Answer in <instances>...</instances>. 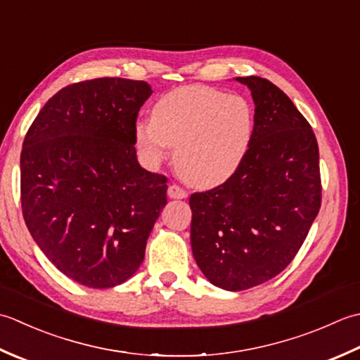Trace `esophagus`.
Returning <instances> with one entry per match:
<instances>
[{
    "mask_svg": "<svg viewBox=\"0 0 360 360\" xmlns=\"http://www.w3.org/2000/svg\"><path fill=\"white\" fill-rule=\"evenodd\" d=\"M186 191L177 185H171L167 188V197H169V199H186Z\"/></svg>",
    "mask_w": 360,
    "mask_h": 360,
    "instance_id": "1",
    "label": "esophagus"
}]
</instances>
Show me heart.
<instances>
[{"instance_id": "1", "label": "heart", "mask_w": 360, "mask_h": 360, "mask_svg": "<svg viewBox=\"0 0 360 360\" xmlns=\"http://www.w3.org/2000/svg\"><path fill=\"white\" fill-rule=\"evenodd\" d=\"M253 108L245 98L211 86L191 85L166 93L152 107L150 121L138 122V150L157 165L174 150V163L186 181L212 188L238 171L250 148Z\"/></svg>"}]
</instances>
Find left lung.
<instances>
[{"label":"left lung","mask_w":360,"mask_h":360,"mask_svg":"<svg viewBox=\"0 0 360 360\" xmlns=\"http://www.w3.org/2000/svg\"><path fill=\"white\" fill-rule=\"evenodd\" d=\"M252 93L250 148L224 185L191 195V247L207 280L245 290L289 266L319 214V146L285 94L258 76L234 77Z\"/></svg>","instance_id":"1"}]
</instances>
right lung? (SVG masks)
I'll return each instance as SVG.
<instances>
[{
	"mask_svg": "<svg viewBox=\"0 0 360 360\" xmlns=\"http://www.w3.org/2000/svg\"><path fill=\"white\" fill-rule=\"evenodd\" d=\"M144 80L101 77L62 88L37 115L21 150V207L35 244L86 288L122 284L144 259L166 207L167 179L136 160Z\"/></svg>",
	"mask_w": 360,
	"mask_h": 360,
	"instance_id": "obj_1",
	"label": "right lung"
}]
</instances>
